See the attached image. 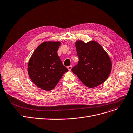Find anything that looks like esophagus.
I'll return each mask as SVG.
<instances>
[{"label":"esophagus","mask_w":133,"mask_h":133,"mask_svg":"<svg viewBox=\"0 0 133 133\" xmlns=\"http://www.w3.org/2000/svg\"><path fill=\"white\" fill-rule=\"evenodd\" d=\"M72 68V66L71 65H70V66H68V67H67V68H68V69L69 70H71Z\"/></svg>","instance_id":"34e87169"}]
</instances>
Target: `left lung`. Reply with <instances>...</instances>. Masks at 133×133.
Returning a JSON list of instances; mask_svg holds the SVG:
<instances>
[{
  "label": "left lung",
  "mask_w": 133,
  "mask_h": 133,
  "mask_svg": "<svg viewBox=\"0 0 133 133\" xmlns=\"http://www.w3.org/2000/svg\"><path fill=\"white\" fill-rule=\"evenodd\" d=\"M75 47L79 61L77 65L72 68V72L89 88L104 83L112 68L111 61L107 53L94 41L87 43L77 41Z\"/></svg>",
  "instance_id": "left-lung-1"
}]
</instances>
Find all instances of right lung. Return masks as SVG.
Masks as SVG:
<instances>
[{
	"mask_svg": "<svg viewBox=\"0 0 133 133\" xmlns=\"http://www.w3.org/2000/svg\"><path fill=\"white\" fill-rule=\"evenodd\" d=\"M60 42H43L34 51L28 65V75L41 89L50 91L68 69L58 55Z\"/></svg>",
	"mask_w": 133,
	"mask_h": 133,
	"instance_id": "add662e5",
	"label": "right lung"
}]
</instances>
